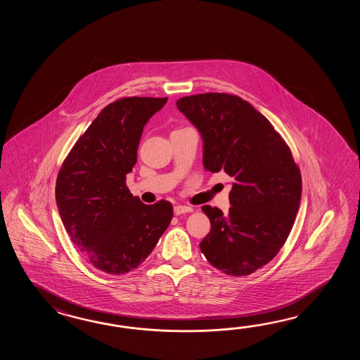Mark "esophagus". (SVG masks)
<instances>
[{
  "label": "esophagus",
  "instance_id": "obj_1",
  "mask_svg": "<svg viewBox=\"0 0 360 360\" xmlns=\"http://www.w3.org/2000/svg\"><path fill=\"white\" fill-rule=\"evenodd\" d=\"M191 211H193L191 207L181 206V205H177V206L174 207V212H175L176 216H179V214H188V212H191Z\"/></svg>",
  "mask_w": 360,
  "mask_h": 360
}]
</instances>
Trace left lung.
Returning a JSON list of instances; mask_svg holds the SVG:
<instances>
[{
    "instance_id": "1",
    "label": "left lung",
    "mask_w": 360,
    "mask_h": 360,
    "mask_svg": "<svg viewBox=\"0 0 360 360\" xmlns=\"http://www.w3.org/2000/svg\"><path fill=\"white\" fill-rule=\"evenodd\" d=\"M176 105L200 134L205 169L234 179L229 214L202 207L211 231L200 251L228 276L252 274L290 236L302 191L299 167L265 115L239 96L208 92L181 98Z\"/></svg>"
}]
</instances>
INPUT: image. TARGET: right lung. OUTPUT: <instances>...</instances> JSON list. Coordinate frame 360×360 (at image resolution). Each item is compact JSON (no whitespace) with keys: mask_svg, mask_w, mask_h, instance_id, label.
<instances>
[{"mask_svg":"<svg viewBox=\"0 0 360 360\" xmlns=\"http://www.w3.org/2000/svg\"><path fill=\"white\" fill-rule=\"evenodd\" d=\"M167 98H124L109 104L77 140L56 179L61 221L86 260L108 274L138 268L174 216L172 205H144L126 186L143 129Z\"/></svg>","mask_w":360,"mask_h":360,"instance_id":"obj_1","label":"right lung"}]
</instances>
